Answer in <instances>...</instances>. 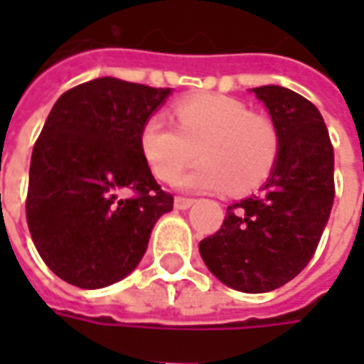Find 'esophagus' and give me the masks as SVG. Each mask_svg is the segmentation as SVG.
I'll use <instances>...</instances> for the list:
<instances>
[{"label": "esophagus", "mask_w": 364, "mask_h": 364, "mask_svg": "<svg viewBox=\"0 0 364 364\" xmlns=\"http://www.w3.org/2000/svg\"><path fill=\"white\" fill-rule=\"evenodd\" d=\"M193 198H185V197H175V208H179V210H187L189 206H193Z\"/></svg>", "instance_id": "esophagus-1"}]
</instances>
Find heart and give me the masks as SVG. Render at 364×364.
<instances>
[{
  "label": "heart",
  "mask_w": 364,
  "mask_h": 364,
  "mask_svg": "<svg viewBox=\"0 0 364 364\" xmlns=\"http://www.w3.org/2000/svg\"><path fill=\"white\" fill-rule=\"evenodd\" d=\"M175 124L151 114L140 132V150L159 181L173 183L200 151L205 158L183 179L187 189L247 193L267 181L281 136L265 114L234 97L197 95L173 107Z\"/></svg>",
  "instance_id": "obj_1"
}]
</instances>
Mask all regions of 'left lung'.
I'll list each match as a JSON object with an SVG mask.
<instances>
[{
    "instance_id": "left-lung-1",
    "label": "left lung",
    "mask_w": 364,
    "mask_h": 364,
    "mask_svg": "<svg viewBox=\"0 0 364 364\" xmlns=\"http://www.w3.org/2000/svg\"><path fill=\"white\" fill-rule=\"evenodd\" d=\"M253 93L279 130V159L259 195L228 206L220 230L198 244L218 281L252 294L279 289L308 265L336 197L333 146L320 111L281 85Z\"/></svg>"
}]
</instances>
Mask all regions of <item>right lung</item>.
I'll use <instances>...</instances> for the list:
<instances>
[{
  "label": "right lung",
  "mask_w": 364,
  "mask_h": 364,
  "mask_svg": "<svg viewBox=\"0 0 364 364\" xmlns=\"http://www.w3.org/2000/svg\"><path fill=\"white\" fill-rule=\"evenodd\" d=\"M171 93L117 77L75 85L52 107L31 158L27 224L43 261L80 289L119 282L173 208L140 150L146 120ZM130 190L133 197L119 193Z\"/></svg>",
  "instance_id": "right-lung-1"
}]
</instances>
